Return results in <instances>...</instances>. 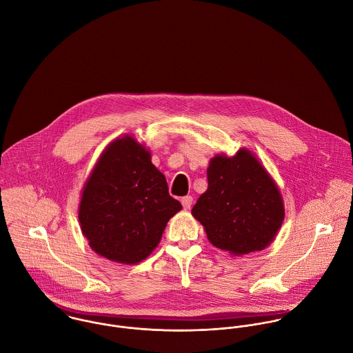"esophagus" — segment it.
Returning a JSON list of instances; mask_svg holds the SVG:
<instances>
[{"label": "esophagus", "mask_w": 353, "mask_h": 353, "mask_svg": "<svg viewBox=\"0 0 353 353\" xmlns=\"http://www.w3.org/2000/svg\"><path fill=\"white\" fill-rule=\"evenodd\" d=\"M182 206H183V209L185 210H189L190 208H192V203H193V197H190V196H186V197H183L182 200Z\"/></svg>", "instance_id": "esophagus-1"}]
</instances>
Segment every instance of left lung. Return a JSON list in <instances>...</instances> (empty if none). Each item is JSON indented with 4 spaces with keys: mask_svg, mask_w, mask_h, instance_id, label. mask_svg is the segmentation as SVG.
<instances>
[{
    "mask_svg": "<svg viewBox=\"0 0 353 353\" xmlns=\"http://www.w3.org/2000/svg\"><path fill=\"white\" fill-rule=\"evenodd\" d=\"M208 189L192 209L208 241L234 256L262 252L276 238L284 217L280 189L258 156L241 148L214 154L206 170Z\"/></svg>",
    "mask_w": 353,
    "mask_h": 353,
    "instance_id": "8db88e82",
    "label": "left lung"
}]
</instances>
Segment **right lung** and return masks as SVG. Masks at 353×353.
I'll return each instance as SVG.
<instances>
[{
    "label": "right lung",
    "mask_w": 353,
    "mask_h": 353,
    "mask_svg": "<svg viewBox=\"0 0 353 353\" xmlns=\"http://www.w3.org/2000/svg\"><path fill=\"white\" fill-rule=\"evenodd\" d=\"M151 159L150 148L134 136H119L103 150L83 186L80 228L103 258L122 265L144 261L182 209Z\"/></svg>",
    "instance_id": "right-lung-1"
}]
</instances>
